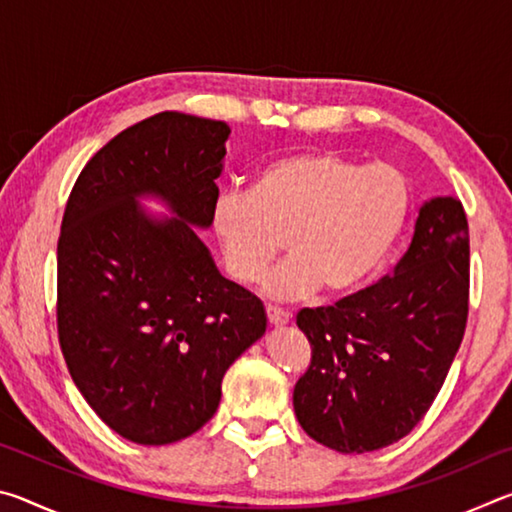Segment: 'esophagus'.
I'll return each mask as SVG.
<instances>
[{
	"label": "esophagus",
	"mask_w": 512,
	"mask_h": 512,
	"mask_svg": "<svg viewBox=\"0 0 512 512\" xmlns=\"http://www.w3.org/2000/svg\"><path fill=\"white\" fill-rule=\"evenodd\" d=\"M266 318H268V323H271V325H284V323H289V311L268 305L266 307Z\"/></svg>",
	"instance_id": "esophagus-1"
}]
</instances>
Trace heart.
Here are the masks:
<instances>
[{
    "mask_svg": "<svg viewBox=\"0 0 512 512\" xmlns=\"http://www.w3.org/2000/svg\"><path fill=\"white\" fill-rule=\"evenodd\" d=\"M409 210V180L395 164L307 151L268 162L250 192L216 196L212 228L237 282L259 280L287 248L291 257L264 282L268 296H343L384 264Z\"/></svg>",
    "mask_w": 512,
    "mask_h": 512,
    "instance_id": "1",
    "label": "heart"
}]
</instances>
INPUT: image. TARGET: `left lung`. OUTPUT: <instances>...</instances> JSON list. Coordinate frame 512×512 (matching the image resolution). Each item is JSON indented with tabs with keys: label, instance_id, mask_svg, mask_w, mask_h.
Segmentation results:
<instances>
[{
	"label": "left lung",
	"instance_id": "8db88e82",
	"mask_svg": "<svg viewBox=\"0 0 512 512\" xmlns=\"http://www.w3.org/2000/svg\"><path fill=\"white\" fill-rule=\"evenodd\" d=\"M467 311V216L456 198H433L393 275L329 307L298 311L311 345L293 388L302 429L343 454L402 440L443 388Z\"/></svg>",
	"mask_w": 512,
	"mask_h": 512
}]
</instances>
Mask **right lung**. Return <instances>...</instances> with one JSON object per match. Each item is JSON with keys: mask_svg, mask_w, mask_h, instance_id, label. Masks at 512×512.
<instances>
[{"mask_svg": "<svg viewBox=\"0 0 512 512\" xmlns=\"http://www.w3.org/2000/svg\"><path fill=\"white\" fill-rule=\"evenodd\" d=\"M230 126L185 112L140 121L92 155L58 237V341L94 413L131 443L169 445L212 418L221 381L266 332L262 302L216 271L210 225ZM158 193L179 216L145 219Z\"/></svg>", "mask_w": 512, "mask_h": 512, "instance_id": "obj_1", "label": "right lung"}]
</instances>
